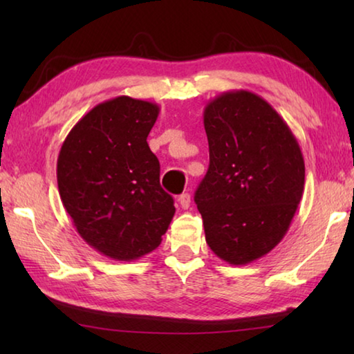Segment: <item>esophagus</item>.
Returning a JSON list of instances; mask_svg holds the SVG:
<instances>
[{
    "instance_id": "1",
    "label": "esophagus",
    "mask_w": 354,
    "mask_h": 354,
    "mask_svg": "<svg viewBox=\"0 0 354 354\" xmlns=\"http://www.w3.org/2000/svg\"><path fill=\"white\" fill-rule=\"evenodd\" d=\"M178 203L183 209H189L190 207V195L189 194H181L178 196Z\"/></svg>"
}]
</instances>
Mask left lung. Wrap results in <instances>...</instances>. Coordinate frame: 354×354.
I'll return each mask as SVG.
<instances>
[{
  "instance_id": "left-lung-1",
  "label": "left lung",
  "mask_w": 354,
  "mask_h": 354,
  "mask_svg": "<svg viewBox=\"0 0 354 354\" xmlns=\"http://www.w3.org/2000/svg\"><path fill=\"white\" fill-rule=\"evenodd\" d=\"M209 169L195 192L206 242L220 259L245 266L283 241L304 190V159L279 113L248 91L205 107Z\"/></svg>"
}]
</instances>
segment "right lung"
I'll return each instance as SVG.
<instances>
[{
  "mask_svg": "<svg viewBox=\"0 0 354 354\" xmlns=\"http://www.w3.org/2000/svg\"><path fill=\"white\" fill-rule=\"evenodd\" d=\"M159 115L149 101L107 100L77 122L57 158V187L77 234L115 261L151 253L175 215L147 137Z\"/></svg>",
  "mask_w": 354,
  "mask_h": 354,
  "instance_id": "1",
  "label": "right lung"
}]
</instances>
